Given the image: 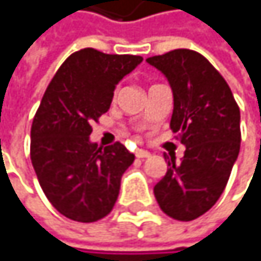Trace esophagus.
Here are the masks:
<instances>
[{"label": "esophagus", "mask_w": 261, "mask_h": 261, "mask_svg": "<svg viewBox=\"0 0 261 261\" xmlns=\"http://www.w3.org/2000/svg\"><path fill=\"white\" fill-rule=\"evenodd\" d=\"M135 155H136L138 158L144 160V158H148V156H150V152H147V150H142V148H138L136 152H135Z\"/></svg>", "instance_id": "1"}]
</instances>
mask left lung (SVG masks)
Masks as SVG:
<instances>
[{
  "label": "left lung",
  "mask_w": 261,
  "mask_h": 261,
  "mask_svg": "<svg viewBox=\"0 0 261 261\" xmlns=\"http://www.w3.org/2000/svg\"><path fill=\"white\" fill-rule=\"evenodd\" d=\"M147 62L167 78L174 95L170 128L186 145L180 163L167 158V172L153 193L163 212L193 221L221 197L240 153V108L218 70L193 49H174Z\"/></svg>",
  "instance_id": "obj_1"
}]
</instances>
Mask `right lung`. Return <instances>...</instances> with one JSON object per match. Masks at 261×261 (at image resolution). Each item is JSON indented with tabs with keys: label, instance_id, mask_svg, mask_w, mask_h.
Instances as JSON below:
<instances>
[{
	"label": "right lung",
	"instance_id": "add662e5",
	"mask_svg": "<svg viewBox=\"0 0 261 261\" xmlns=\"http://www.w3.org/2000/svg\"><path fill=\"white\" fill-rule=\"evenodd\" d=\"M141 62V56L84 48L64 61L43 94L31 126V161L46 199L68 219L95 222L119 197L135 155L120 142L105 148L91 142V123Z\"/></svg>",
	"mask_w": 261,
	"mask_h": 261
}]
</instances>
